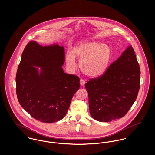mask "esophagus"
I'll use <instances>...</instances> for the list:
<instances>
[{
    "mask_svg": "<svg viewBox=\"0 0 155 155\" xmlns=\"http://www.w3.org/2000/svg\"><path fill=\"white\" fill-rule=\"evenodd\" d=\"M85 82H86L84 80H83V79H81L80 81V84L81 86H84L85 84Z\"/></svg>",
    "mask_w": 155,
    "mask_h": 155,
    "instance_id": "esophagus-1",
    "label": "esophagus"
}]
</instances>
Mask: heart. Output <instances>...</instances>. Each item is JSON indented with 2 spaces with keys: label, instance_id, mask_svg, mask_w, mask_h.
<instances>
[{
  "label": "heart",
  "instance_id": "1",
  "mask_svg": "<svg viewBox=\"0 0 155 155\" xmlns=\"http://www.w3.org/2000/svg\"><path fill=\"white\" fill-rule=\"evenodd\" d=\"M75 56L80 60V68L84 74L90 77H97L106 71L110 61L111 52L107 45L89 41L75 45L72 52L66 53L67 65L71 69L76 67Z\"/></svg>",
  "mask_w": 155,
  "mask_h": 155
}]
</instances>
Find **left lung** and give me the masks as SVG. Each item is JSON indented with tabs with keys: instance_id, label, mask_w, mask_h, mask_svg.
Returning <instances> with one entry per match:
<instances>
[{
	"instance_id": "8db88e82",
	"label": "left lung",
	"mask_w": 155,
	"mask_h": 155,
	"mask_svg": "<svg viewBox=\"0 0 155 155\" xmlns=\"http://www.w3.org/2000/svg\"><path fill=\"white\" fill-rule=\"evenodd\" d=\"M140 74L135 52L129 46L104 74L90 79L85 87L92 118L109 122L124 117L137 99Z\"/></svg>"
}]
</instances>
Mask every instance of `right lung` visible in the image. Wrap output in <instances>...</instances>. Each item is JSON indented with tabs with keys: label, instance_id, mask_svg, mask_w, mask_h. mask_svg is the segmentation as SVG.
<instances>
[{
	"label": "right lung",
	"instance_id": "1",
	"mask_svg": "<svg viewBox=\"0 0 155 155\" xmlns=\"http://www.w3.org/2000/svg\"><path fill=\"white\" fill-rule=\"evenodd\" d=\"M64 58L63 46H42L34 41L22 52L15 77L17 99L25 110L41 122L64 118L80 89L79 77L63 71ZM35 66L41 67L40 72Z\"/></svg>",
	"mask_w": 155,
	"mask_h": 155
}]
</instances>
